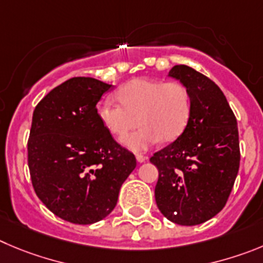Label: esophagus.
<instances>
[{
    "label": "esophagus",
    "instance_id": "1",
    "mask_svg": "<svg viewBox=\"0 0 263 263\" xmlns=\"http://www.w3.org/2000/svg\"><path fill=\"white\" fill-rule=\"evenodd\" d=\"M136 159L139 163H143V162H145L146 159H148V157L143 156V154H136Z\"/></svg>",
    "mask_w": 263,
    "mask_h": 263
}]
</instances>
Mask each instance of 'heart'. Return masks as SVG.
Returning <instances> with one entry per match:
<instances>
[{"label": "heart", "mask_w": 263, "mask_h": 263, "mask_svg": "<svg viewBox=\"0 0 263 263\" xmlns=\"http://www.w3.org/2000/svg\"><path fill=\"white\" fill-rule=\"evenodd\" d=\"M119 101L105 98L97 114L106 129L119 139L140 124L143 127L122 143L134 152H143L162 139L173 141L187 126L192 110L188 88L180 82L134 79L118 92Z\"/></svg>", "instance_id": "obj_1"}]
</instances>
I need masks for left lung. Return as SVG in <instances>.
Listing matches in <instances>:
<instances>
[{"mask_svg": "<svg viewBox=\"0 0 263 263\" xmlns=\"http://www.w3.org/2000/svg\"><path fill=\"white\" fill-rule=\"evenodd\" d=\"M168 76L188 88L192 110L180 136L154 153L158 168L154 196L159 212L181 226L212 219L224 208L240 166L237 122L213 80L185 65Z\"/></svg>", "mask_w": 263, "mask_h": 263, "instance_id": "obj_1", "label": "left lung"}]
</instances>
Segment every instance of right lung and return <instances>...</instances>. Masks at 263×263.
Segmentation results:
<instances>
[{
    "mask_svg": "<svg viewBox=\"0 0 263 263\" xmlns=\"http://www.w3.org/2000/svg\"><path fill=\"white\" fill-rule=\"evenodd\" d=\"M112 88L93 78H72L51 89L32 117V185L53 214L75 224L107 217L136 167L134 154L115 143L98 118L97 102Z\"/></svg>",
    "mask_w": 263,
    "mask_h": 263,
    "instance_id": "1",
    "label": "right lung"
}]
</instances>
